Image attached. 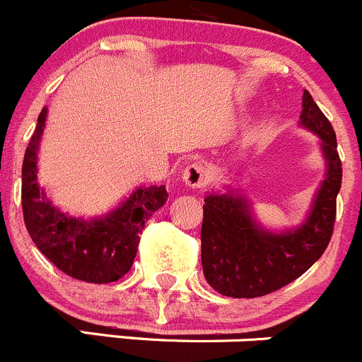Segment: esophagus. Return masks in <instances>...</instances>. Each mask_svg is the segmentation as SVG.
I'll return each mask as SVG.
<instances>
[{"instance_id": "34e87169", "label": "esophagus", "mask_w": 362, "mask_h": 362, "mask_svg": "<svg viewBox=\"0 0 362 362\" xmlns=\"http://www.w3.org/2000/svg\"><path fill=\"white\" fill-rule=\"evenodd\" d=\"M206 178H209V173H206V166L202 160L189 164L184 170V173H182V180L185 182V185L192 189L203 187L206 184Z\"/></svg>"}]
</instances>
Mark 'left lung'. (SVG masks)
Masks as SVG:
<instances>
[{"label": "left lung", "instance_id": "obj_1", "mask_svg": "<svg viewBox=\"0 0 362 362\" xmlns=\"http://www.w3.org/2000/svg\"><path fill=\"white\" fill-rule=\"evenodd\" d=\"M299 125L320 139L325 160L310 212L297 226L269 230L252 212L240 187L206 192L202 224V265L206 283L221 296L252 299L272 293L303 276L327 247L341 189V160L334 129L308 90Z\"/></svg>", "mask_w": 362, "mask_h": 362}]
</instances>
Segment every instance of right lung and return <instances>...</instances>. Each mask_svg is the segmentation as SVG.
I'll return each mask as SVG.
<instances>
[{
  "label": "right lung",
  "mask_w": 362,
  "mask_h": 362,
  "mask_svg": "<svg viewBox=\"0 0 362 362\" xmlns=\"http://www.w3.org/2000/svg\"><path fill=\"white\" fill-rule=\"evenodd\" d=\"M47 107L40 111L23 160V214L38 251L62 272L79 281L111 283L131 270L139 233L156 210L166 203L164 185H139L103 216L76 217L54 206L38 184V148Z\"/></svg>",
  "instance_id": "right-lung-1"
}]
</instances>
